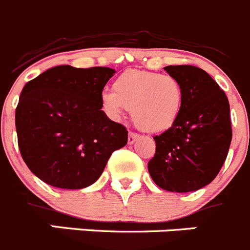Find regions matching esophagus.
Segmentation results:
<instances>
[{
  "label": "esophagus",
  "mask_w": 250,
  "mask_h": 250,
  "mask_svg": "<svg viewBox=\"0 0 250 250\" xmlns=\"http://www.w3.org/2000/svg\"><path fill=\"white\" fill-rule=\"evenodd\" d=\"M139 135L137 134H135V132H129V137H127V143L130 144V145H131V144H134L135 141L137 140V139H139Z\"/></svg>",
  "instance_id": "1"
}]
</instances>
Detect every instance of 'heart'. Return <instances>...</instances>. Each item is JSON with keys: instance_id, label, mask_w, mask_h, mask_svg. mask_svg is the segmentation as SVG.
I'll list each match as a JSON object with an SVG mask.
<instances>
[{"instance_id": "1", "label": "heart", "mask_w": 250, "mask_h": 250, "mask_svg": "<svg viewBox=\"0 0 250 250\" xmlns=\"http://www.w3.org/2000/svg\"><path fill=\"white\" fill-rule=\"evenodd\" d=\"M113 90H105L100 97L105 113L119 119L124 110H130L135 126L145 132L167 131L182 111V85L170 74L126 70L116 78Z\"/></svg>"}]
</instances>
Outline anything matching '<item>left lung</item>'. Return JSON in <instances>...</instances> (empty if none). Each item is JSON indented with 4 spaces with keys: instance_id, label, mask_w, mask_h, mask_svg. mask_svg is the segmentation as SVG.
Masks as SVG:
<instances>
[{
    "instance_id": "obj_1",
    "label": "left lung",
    "mask_w": 250,
    "mask_h": 250,
    "mask_svg": "<svg viewBox=\"0 0 250 250\" xmlns=\"http://www.w3.org/2000/svg\"><path fill=\"white\" fill-rule=\"evenodd\" d=\"M165 70L183 89L177 123L153 137L156 153L147 168L153 182L170 192H192L216 178L232 141L229 103L207 72L193 65H168Z\"/></svg>"
}]
</instances>
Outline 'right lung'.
Masks as SVG:
<instances>
[{
	"mask_svg": "<svg viewBox=\"0 0 250 250\" xmlns=\"http://www.w3.org/2000/svg\"><path fill=\"white\" fill-rule=\"evenodd\" d=\"M115 70L58 65L24 85L16 109L18 147L43 182L65 189L93 185L127 131L102 110L103 89Z\"/></svg>",
	"mask_w": 250,
	"mask_h": 250,
	"instance_id": "1",
	"label": "right lung"
}]
</instances>
